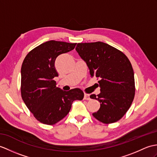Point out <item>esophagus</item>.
Returning <instances> with one entry per match:
<instances>
[{
	"mask_svg": "<svg viewBox=\"0 0 157 157\" xmlns=\"http://www.w3.org/2000/svg\"><path fill=\"white\" fill-rule=\"evenodd\" d=\"M83 99H84V100H90V94H84V98H83Z\"/></svg>",
	"mask_w": 157,
	"mask_h": 157,
	"instance_id": "1",
	"label": "esophagus"
}]
</instances>
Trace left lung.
Wrapping results in <instances>:
<instances>
[{
	"label": "left lung",
	"mask_w": 157,
	"mask_h": 157,
	"mask_svg": "<svg viewBox=\"0 0 157 157\" xmlns=\"http://www.w3.org/2000/svg\"><path fill=\"white\" fill-rule=\"evenodd\" d=\"M75 50L86 62L91 76L100 79V93L90 96L100 103L99 110L93 116L105 124L117 122L128 111L135 94L134 71L128 57L100 41L78 43Z\"/></svg>",
	"instance_id": "8db88e82"
}]
</instances>
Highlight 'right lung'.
Segmentation results:
<instances>
[{
  "label": "right lung",
  "mask_w": 157,
  "mask_h": 157,
  "mask_svg": "<svg viewBox=\"0 0 157 157\" xmlns=\"http://www.w3.org/2000/svg\"><path fill=\"white\" fill-rule=\"evenodd\" d=\"M76 43L49 41L29 52L21 67V96L35 118L53 125L63 119L73 101L82 100L84 94L79 88L63 91L53 79L58 74L54 63L59 55L70 52Z\"/></svg>",
  "instance_id": "1"
}]
</instances>
